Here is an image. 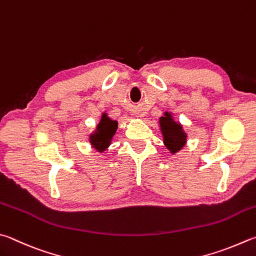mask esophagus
Instances as JSON below:
<instances>
[{
  "label": "esophagus",
  "instance_id": "1",
  "mask_svg": "<svg viewBox=\"0 0 256 256\" xmlns=\"http://www.w3.org/2000/svg\"><path fill=\"white\" fill-rule=\"evenodd\" d=\"M136 116H138V115H136Z\"/></svg>",
  "mask_w": 256,
  "mask_h": 256
}]
</instances>
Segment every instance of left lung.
Returning <instances> with one entry per match:
<instances>
[{
  "label": "left lung",
  "mask_w": 256,
  "mask_h": 256,
  "mask_svg": "<svg viewBox=\"0 0 256 256\" xmlns=\"http://www.w3.org/2000/svg\"><path fill=\"white\" fill-rule=\"evenodd\" d=\"M159 123L166 148L171 153L180 151L187 143V133H184L182 125L176 122L172 114L169 112H166L164 116H161Z\"/></svg>",
  "instance_id": "8db88e82"
}]
</instances>
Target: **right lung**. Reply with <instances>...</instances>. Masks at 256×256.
I'll use <instances>...</instances> for the list:
<instances>
[{
  "instance_id": "right-lung-1",
  "label": "right lung",
  "mask_w": 256,
  "mask_h": 256,
  "mask_svg": "<svg viewBox=\"0 0 256 256\" xmlns=\"http://www.w3.org/2000/svg\"><path fill=\"white\" fill-rule=\"evenodd\" d=\"M118 130V120H110L108 114L103 113L94 133L90 134V142L92 146L98 152L105 151L110 146V141Z\"/></svg>"
}]
</instances>
